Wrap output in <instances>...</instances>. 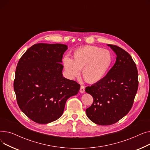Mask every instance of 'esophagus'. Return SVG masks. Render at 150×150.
Listing matches in <instances>:
<instances>
[{
    "label": "esophagus",
    "instance_id": "obj_1",
    "mask_svg": "<svg viewBox=\"0 0 150 150\" xmlns=\"http://www.w3.org/2000/svg\"><path fill=\"white\" fill-rule=\"evenodd\" d=\"M85 92V88L84 86H81V88H80V92L81 93H84Z\"/></svg>",
    "mask_w": 150,
    "mask_h": 150
}]
</instances>
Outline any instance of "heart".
<instances>
[{"instance_id":"b5f03b06","label":"heart","mask_w":150,"mask_h":150,"mask_svg":"<svg viewBox=\"0 0 150 150\" xmlns=\"http://www.w3.org/2000/svg\"><path fill=\"white\" fill-rule=\"evenodd\" d=\"M113 61L111 53L96 46L86 45L74 50L72 58L65 57L63 65L71 79L80 75L82 70L84 79L89 83L101 81L106 75Z\"/></svg>"}]
</instances>
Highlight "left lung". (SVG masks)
Segmentation results:
<instances>
[{"label": "left lung", "mask_w": 150, "mask_h": 150, "mask_svg": "<svg viewBox=\"0 0 150 150\" xmlns=\"http://www.w3.org/2000/svg\"><path fill=\"white\" fill-rule=\"evenodd\" d=\"M107 45L116 54L115 63L103 80L85 89L93 99L86 115L99 125H112L129 112L139 84L137 69L130 54L119 47Z\"/></svg>", "instance_id": "8db88e82"}]
</instances>
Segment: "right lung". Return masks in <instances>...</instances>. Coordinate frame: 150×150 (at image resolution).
Masks as SVG:
<instances>
[{"mask_svg":"<svg viewBox=\"0 0 150 150\" xmlns=\"http://www.w3.org/2000/svg\"><path fill=\"white\" fill-rule=\"evenodd\" d=\"M67 45L39 43L25 52L17 65L14 90L21 111L36 123L47 124L62 115L66 102L80 86L62 75Z\"/></svg>","mask_w":150,"mask_h":150,"instance_id":"1","label":"right lung"}]
</instances>
